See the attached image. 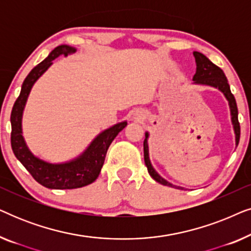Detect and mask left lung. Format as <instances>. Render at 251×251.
<instances>
[{
  "label": "left lung",
  "mask_w": 251,
  "mask_h": 251,
  "mask_svg": "<svg viewBox=\"0 0 251 251\" xmlns=\"http://www.w3.org/2000/svg\"><path fill=\"white\" fill-rule=\"evenodd\" d=\"M195 57V61H197V73L194 74L193 81L197 84H205L210 85V87L218 88L223 94L225 95L226 99L228 100L229 108H231V115H232V123L234 126V132H235V142L236 145L239 144L240 140V123L238 120V106H236V101L233 94L229 89V84L226 78L224 72H223L218 66H216L214 63H211L204 54L198 51L193 52ZM146 138L144 140V160H145V164L149 170V174L154 180L157 183L164 185V186H170L175 188H179V190H184L183 187L176 186V185L170 184L169 181L163 179L155 170L153 169L152 164H151L150 157H149V145H147V138H149V133H145Z\"/></svg>",
  "instance_id": "left-lung-1"
}]
</instances>
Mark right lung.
I'll list each match as a JSON object with an SVG mask.
<instances>
[{
  "label": "right lung",
  "instance_id": "1",
  "mask_svg": "<svg viewBox=\"0 0 251 251\" xmlns=\"http://www.w3.org/2000/svg\"><path fill=\"white\" fill-rule=\"evenodd\" d=\"M75 52L74 48L70 46H59L51 51L49 56L30 71L22 85L19 97L17 98L11 111V147L17 159H18L27 171L37 183L44 187L53 190H72L87 186L94 183L100 174L104 164L106 153L111 143L118 136L120 131L126 126V122L106 129L100 135L96 137L85 152L71 162L52 164L44 162L34 156L27 149L25 140L22 136V116L25 107L27 97L35 81L51 66L52 60L60 54L67 56L68 53Z\"/></svg>",
  "mask_w": 251,
  "mask_h": 251
}]
</instances>
